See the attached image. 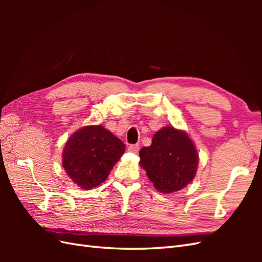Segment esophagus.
<instances>
[{
    "instance_id": "esophagus-1",
    "label": "esophagus",
    "mask_w": 262,
    "mask_h": 262,
    "mask_svg": "<svg viewBox=\"0 0 262 262\" xmlns=\"http://www.w3.org/2000/svg\"><path fill=\"white\" fill-rule=\"evenodd\" d=\"M139 148H140L139 144H131L128 149L130 150V152H132V153H138L139 152Z\"/></svg>"
}]
</instances>
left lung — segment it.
Listing matches in <instances>:
<instances>
[{
	"label": "left lung",
	"instance_id": "1",
	"mask_svg": "<svg viewBox=\"0 0 262 262\" xmlns=\"http://www.w3.org/2000/svg\"><path fill=\"white\" fill-rule=\"evenodd\" d=\"M142 167L154 187L163 193H171L186 187L195 175L198 153L185 132L172 126L157 131L152 144L140 150Z\"/></svg>",
	"mask_w": 262,
	"mask_h": 262
}]
</instances>
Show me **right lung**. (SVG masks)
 <instances>
[{"label":"right lung","mask_w":262,"mask_h":262,"mask_svg":"<svg viewBox=\"0 0 262 262\" xmlns=\"http://www.w3.org/2000/svg\"><path fill=\"white\" fill-rule=\"evenodd\" d=\"M125 145L101 125H90L71 137L63 149V167L68 176L83 189L105 181Z\"/></svg>","instance_id":"obj_1"}]
</instances>
